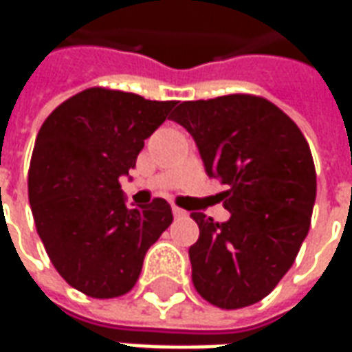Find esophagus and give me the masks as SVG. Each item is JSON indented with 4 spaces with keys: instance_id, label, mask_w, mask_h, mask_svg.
I'll return each mask as SVG.
<instances>
[{
    "instance_id": "34e87169",
    "label": "esophagus",
    "mask_w": 352,
    "mask_h": 352,
    "mask_svg": "<svg viewBox=\"0 0 352 352\" xmlns=\"http://www.w3.org/2000/svg\"><path fill=\"white\" fill-rule=\"evenodd\" d=\"M173 214H175L177 219H181V217H186V211L181 209V207H173Z\"/></svg>"
}]
</instances>
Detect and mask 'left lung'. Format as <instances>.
Listing matches in <instances>:
<instances>
[{
    "mask_svg": "<svg viewBox=\"0 0 352 352\" xmlns=\"http://www.w3.org/2000/svg\"><path fill=\"white\" fill-rule=\"evenodd\" d=\"M171 120L194 138L207 175L228 184V221L190 213L199 226L188 249L194 288L221 309L260 302L309 232L317 196L309 145L290 116L251 94L183 101Z\"/></svg>",
    "mask_w": 352,
    "mask_h": 352,
    "instance_id": "obj_1",
    "label": "left lung"
}]
</instances>
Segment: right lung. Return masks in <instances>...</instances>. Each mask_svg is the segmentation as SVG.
I'll return each mask as SVG.
<instances>
[{"label": "right lung", "instance_id": "add662e5", "mask_svg": "<svg viewBox=\"0 0 352 352\" xmlns=\"http://www.w3.org/2000/svg\"><path fill=\"white\" fill-rule=\"evenodd\" d=\"M177 101L94 87L58 105L35 139L28 196L50 262L90 298L138 283L148 247L173 221L166 199L130 209L118 179Z\"/></svg>", "mask_w": 352, "mask_h": 352}]
</instances>
